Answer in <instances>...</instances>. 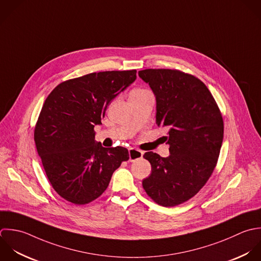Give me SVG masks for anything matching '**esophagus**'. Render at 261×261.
I'll return each instance as SVG.
<instances>
[{
  "mask_svg": "<svg viewBox=\"0 0 261 261\" xmlns=\"http://www.w3.org/2000/svg\"><path fill=\"white\" fill-rule=\"evenodd\" d=\"M143 155V152L138 150V149H134V148H130L129 149V159L131 162L137 161L139 159H141Z\"/></svg>",
  "mask_w": 261,
  "mask_h": 261,
  "instance_id": "1",
  "label": "esophagus"
}]
</instances>
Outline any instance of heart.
Wrapping results in <instances>:
<instances>
[{"label": "heart", "mask_w": 261, "mask_h": 261, "mask_svg": "<svg viewBox=\"0 0 261 261\" xmlns=\"http://www.w3.org/2000/svg\"><path fill=\"white\" fill-rule=\"evenodd\" d=\"M142 91H145V90L144 89H135L131 93H138V92H142Z\"/></svg>", "instance_id": "obj_1"}]
</instances>
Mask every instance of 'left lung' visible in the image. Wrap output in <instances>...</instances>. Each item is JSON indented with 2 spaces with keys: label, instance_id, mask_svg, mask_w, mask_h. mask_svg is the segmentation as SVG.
<instances>
[{
  "label": "left lung",
  "instance_id": "obj_1",
  "mask_svg": "<svg viewBox=\"0 0 261 261\" xmlns=\"http://www.w3.org/2000/svg\"><path fill=\"white\" fill-rule=\"evenodd\" d=\"M138 75L155 95L156 124L169 131L171 153H144L151 174L142 186L159 205L176 206L196 195L214 173L224 138L223 116L206 85L191 74L145 69Z\"/></svg>",
  "mask_w": 261,
  "mask_h": 261
}]
</instances>
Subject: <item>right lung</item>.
I'll return each instance as SVG.
<instances>
[{"label":"right lung","instance_id":"add662e5","mask_svg":"<svg viewBox=\"0 0 261 261\" xmlns=\"http://www.w3.org/2000/svg\"><path fill=\"white\" fill-rule=\"evenodd\" d=\"M135 79L136 70L93 72L63 81L44 100L34 141L50 185L65 200L76 205L95 200L129 160L127 148L96 143L94 126Z\"/></svg>","mask_w":261,"mask_h":261}]
</instances>
